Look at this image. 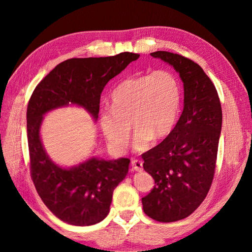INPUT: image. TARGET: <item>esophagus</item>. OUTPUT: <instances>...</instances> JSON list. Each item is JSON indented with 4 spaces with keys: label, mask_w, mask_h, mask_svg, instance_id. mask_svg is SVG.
<instances>
[{
    "label": "esophagus",
    "mask_w": 252,
    "mask_h": 252,
    "mask_svg": "<svg viewBox=\"0 0 252 252\" xmlns=\"http://www.w3.org/2000/svg\"><path fill=\"white\" fill-rule=\"evenodd\" d=\"M131 164H132V168H133V170H135V171H142L143 165L141 161L133 159L131 161Z\"/></svg>",
    "instance_id": "1"
}]
</instances>
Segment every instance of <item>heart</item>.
I'll return each mask as SVG.
<instances>
[{
    "label": "heart",
    "instance_id": "b5f03b06",
    "mask_svg": "<svg viewBox=\"0 0 252 252\" xmlns=\"http://www.w3.org/2000/svg\"><path fill=\"white\" fill-rule=\"evenodd\" d=\"M180 81L169 71H156L126 79L111 94L110 110L100 114V126L110 148L122 152L136 131V149H146L171 133L180 116Z\"/></svg>",
    "mask_w": 252,
    "mask_h": 252
}]
</instances>
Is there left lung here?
Segmentation results:
<instances>
[{
	"label": "left lung",
	"mask_w": 252,
	"mask_h": 252,
	"mask_svg": "<svg viewBox=\"0 0 252 252\" xmlns=\"http://www.w3.org/2000/svg\"><path fill=\"white\" fill-rule=\"evenodd\" d=\"M151 57L173 66L183 82V111L173 131L142 155L156 186L142 198L143 211L159 222L189 217L207 197L215 176L222 111L215 84L202 67L180 54Z\"/></svg>",
	"instance_id": "8db88e82"
}]
</instances>
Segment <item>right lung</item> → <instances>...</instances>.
<instances>
[{
  "label": "right lung",
  "instance_id": "obj_1",
  "mask_svg": "<svg viewBox=\"0 0 252 252\" xmlns=\"http://www.w3.org/2000/svg\"><path fill=\"white\" fill-rule=\"evenodd\" d=\"M139 57L123 52L106 58L69 59L55 66L32 93L27 111L31 178L42 201L63 222L92 225L103 220L130 160L92 157L74 167H60L50 159L41 141L43 116L73 104L82 106L96 121L106 83Z\"/></svg>",
  "mask_w": 252,
  "mask_h": 252
}]
</instances>
